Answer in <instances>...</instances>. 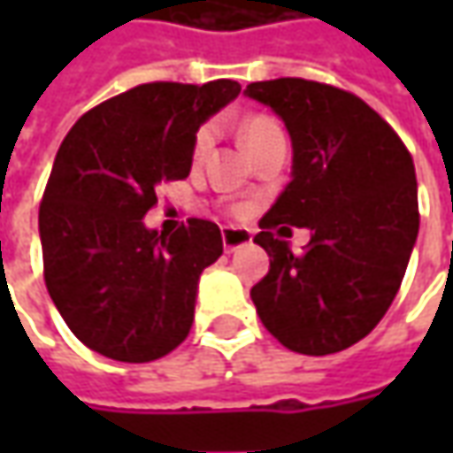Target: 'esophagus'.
Wrapping results in <instances>:
<instances>
[{
	"instance_id": "esophagus-1",
	"label": "esophagus",
	"mask_w": 453,
	"mask_h": 453,
	"mask_svg": "<svg viewBox=\"0 0 453 453\" xmlns=\"http://www.w3.org/2000/svg\"><path fill=\"white\" fill-rule=\"evenodd\" d=\"M221 242H224V250H226V252H234L239 247L250 244V242H252V234H250L247 229L224 226V229H221Z\"/></svg>"
}]
</instances>
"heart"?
Listing matches in <instances>:
<instances>
[{
  "mask_svg": "<svg viewBox=\"0 0 453 453\" xmlns=\"http://www.w3.org/2000/svg\"><path fill=\"white\" fill-rule=\"evenodd\" d=\"M274 133H282L280 128V123L270 118V115H252V118H247L244 123H242V138H244V143H247V149L252 150L254 146H259L262 141H267L270 135ZM214 143V126H201L199 133H196V138H194V158H201L209 146Z\"/></svg>",
  "mask_w": 453,
  "mask_h": 453,
  "instance_id": "1",
  "label": "heart"
}]
</instances>
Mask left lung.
I'll return each mask as SVG.
<instances>
[{
    "label": "left lung",
    "mask_w": 453,
    "mask_h": 453,
    "mask_svg": "<svg viewBox=\"0 0 453 453\" xmlns=\"http://www.w3.org/2000/svg\"><path fill=\"white\" fill-rule=\"evenodd\" d=\"M292 138V181L254 242L270 272L252 288L262 325L285 348L330 356L363 340L391 307L418 234L416 168L398 133L348 90L315 80L250 82ZM313 232L303 255L280 234Z\"/></svg>",
    "instance_id": "left-lung-1"
}]
</instances>
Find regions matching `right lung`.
Listing matches in <instances>:
<instances>
[{
    "mask_svg": "<svg viewBox=\"0 0 453 453\" xmlns=\"http://www.w3.org/2000/svg\"><path fill=\"white\" fill-rule=\"evenodd\" d=\"M234 80L146 82L96 105L65 135L40 203L44 285L73 335L100 356L149 363L194 322L201 272L221 252L214 221L143 226L161 183L191 171L199 126Z\"/></svg>",
    "mask_w": 453,
    "mask_h": 453,
    "instance_id": "add662e5",
    "label": "right lung"
}]
</instances>
